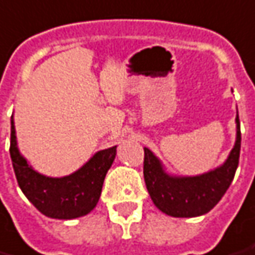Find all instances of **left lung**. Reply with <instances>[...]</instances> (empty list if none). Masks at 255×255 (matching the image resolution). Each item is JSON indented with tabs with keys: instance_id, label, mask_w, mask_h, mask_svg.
Listing matches in <instances>:
<instances>
[{
	"instance_id": "left-lung-1",
	"label": "left lung",
	"mask_w": 255,
	"mask_h": 255,
	"mask_svg": "<svg viewBox=\"0 0 255 255\" xmlns=\"http://www.w3.org/2000/svg\"><path fill=\"white\" fill-rule=\"evenodd\" d=\"M240 142L239 115H236V140L227 160L214 170L193 177L168 174L160 158L143 147V177L154 206L164 214L177 218H192L208 213L232 183L239 164Z\"/></svg>"
}]
</instances>
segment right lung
Segmentation results:
<instances>
[{"label": "right lung", "instance_id": "obj_1", "mask_svg": "<svg viewBox=\"0 0 255 255\" xmlns=\"http://www.w3.org/2000/svg\"><path fill=\"white\" fill-rule=\"evenodd\" d=\"M116 147L99 150L70 175H42L19 152L10 117V158L19 188L40 213L56 220H74L91 213L101 197L103 181L116 157Z\"/></svg>", "mask_w": 255, "mask_h": 255}]
</instances>
